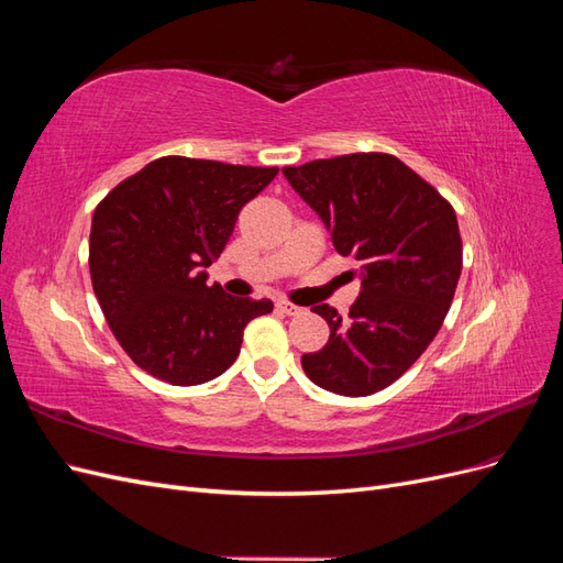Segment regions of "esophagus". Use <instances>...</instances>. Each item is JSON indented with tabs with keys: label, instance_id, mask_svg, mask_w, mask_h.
<instances>
[{
	"label": "esophagus",
	"instance_id": "esophagus-1",
	"mask_svg": "<svg viewBox=\"0 0 563 563\" xmlns=\"http://www.w3.org/2000/svg\"><path fill=\"white\" fill-rule=\"evenodd\" d=\"M277 310H279V312H284V314H288V317L302 314V308H298V305L288 302V300H279V302H277Z\"/></svg>",
	"mask_w": 563,
	"mask_h": 563
}]
</instances>
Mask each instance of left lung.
<instances>
[{"instance_id": "obj_1", "label": "left lung", "mask_w": 563, "mask_h": 563, "mask_svg": "<svg viewBox=\"0 0 563 563\" xmlns=\"http://www.w3.org/2000/svg\"><path fill=\"white\" fill-rule=\"evenodd\" d=\"M282 174L331 230L340 255L360 261L362 291L329 343L302 354L308 378L343 397H366L401 378L439 333L463 269L451 203L395 155L354 152Z\"/></svg>"}]
</instances>
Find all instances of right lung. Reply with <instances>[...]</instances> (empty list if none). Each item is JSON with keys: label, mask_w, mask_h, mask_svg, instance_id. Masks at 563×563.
I'll return each mask as SVG.
<instances>
[{"label": "right lung", "mask_w": 563, "mask_h": 563, "mask_svg": "<svg viewBox=\"0 0 563 563\" xmlns=\"http://www.w3.org/2000/svg\"><path fill=\"white\" fill-rule=\"evenodd\" d=\"M277 166L159 157L119 183L91 220L89 269L117 343L172 385H201L240 356L246 323L272 300L228 296L207 267L223 253L244 203Z\"/></svg>", "instance_id": "obj_1"}]
</instances>
